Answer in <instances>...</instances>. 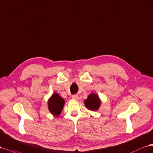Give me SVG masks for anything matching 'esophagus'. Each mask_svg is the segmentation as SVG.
<instances>
[{"label":"esophagus","instance_id":"esophagus-1","mask_svg":"<svg viewBox=\"0 0 153 153\" xmlns=\"http://www.w3.org/2000/svg\"><path fill=\"white\" fill-rule=\"evenodd\" d=\"M72 98L75 100H79V96L78 95H74L72 96Z\"/></svg>","mask_w":153,"mask_h":153}]
</instances>
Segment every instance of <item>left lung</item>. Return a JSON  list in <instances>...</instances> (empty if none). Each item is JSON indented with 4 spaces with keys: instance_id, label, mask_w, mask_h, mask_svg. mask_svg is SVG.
I'll return each instance as SVG.
<instances>
[{
    "instance_id": "obj_1",
    "label": "left lung",
    "mask_w": 153,
    "mask_h": 153,
    "mask_svg": "<svg viewBox=\"0 0 153 153\" xmlns=\"http://www.w3.org/2000/svg\"><path fill=\"white\" fill-rule=\"evenodd\" d=\"M100 100L98 96L96 94H90L85 102V104L88 109L91 111H97L100 105Z\"/></svg>"
}]
</instances>
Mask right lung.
<instances>
[{
  "label": "right lung",
  "mask_w": 153,
  "mask_h": 153,
  "mask_svg": "<svg viewBox=\"0 0 153 153\" xmlns=\"http://www.w3.org/2000/svg\"><path fill=\"white\" fill-rule=\"evenodd\" d=\"M63 98H62L58 93H55L48 101V108L52 114L58 116L61 113L64 106Z\"/></svg>",
  "instance_id": "1"
}]
</instances>
